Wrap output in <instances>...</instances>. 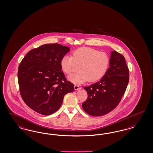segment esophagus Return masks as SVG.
Listing matches in <instances>:
<instances>
[{"mask_svg": "<svg viewBox=\"0 0 153 153\" xmlns=\"http://www.w3.org/2000/svg\"><path fill=\"white\" fill-rule=\"evenodd\" d=\"M74 89L76 90H79V86L78 85H74Z\"/></svg>", "mask_w": 153, "mask_h": 153, "instance_id": "1", "label": "esophagus"}]
</instances>
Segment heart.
Instances as JSON below:
<instances>
[{
  "instance_id": "b5f03b06",
  "label": "heart",
  "mask_w": 153,
  "mask_h": 153,
  "mask_svg": "<svg viewBox=\"0 0 153 153\" xmlns=\"http://www.w3.org/2000/svg\"><path fill=\"white\" fill-rule=\"evenodd\" d=\"M110 63L109 55L93 48L83 47L73 51L72 56L65 55L62 58L60 65L65 74H71L76 64L79 65L78 72L69 75V80L74 84L89 81L95 82L105 75Z\"/></svg>"
}]
</instances>
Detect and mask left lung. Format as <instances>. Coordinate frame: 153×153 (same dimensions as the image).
Instances as JSON below:
<instances>
[{
  "instance_id": "obj_1",
  "label": "left lung",
  "mask_w": 153,
  "mask_h": 153,
  "mask_svg": "<svg viewBox=\"0 0 153 153\" xmlns=\"http://www.w3.org/2000/svg\"><path fill=\"white\" fill-rule=\"evenodd\" d=\"M110 65L100 81L84 88L88 98L82 107L91 116H102L112 111L126 90L129 72L124 56L116 51L111 52Z\"/></svg>"
}]
</instances>
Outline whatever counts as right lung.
<instances>
[{
	"label": "right lung",
	"instance_id": "add662e5",
	"mask_svg": "<svg viewBox=\"0 0 153 153\" xmlns=\"http://www.w3.org/2000/svg\"><path fill=\"white\" fill-rule=\"evenodd\" d=\"M69 48L58 43L33 48L21 60L18 82L21 98L33 110L49 115L59 110L64 95L74 90L62 71V58Z\"/></svg>",
	"mask_w": 153,
	"mask_h": 153
}]
</instances>
